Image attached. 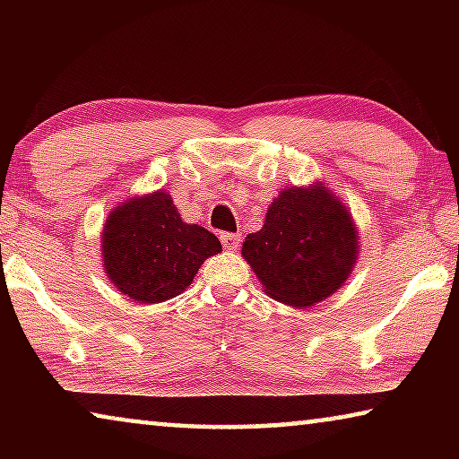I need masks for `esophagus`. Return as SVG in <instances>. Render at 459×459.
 Returning <instances> with one entry per match:
<instances>
[{
    "label": "esophagus",
    "instance_id": "1",
    "mask_svg": "<svg viewBox=\"0 0 459 459\" xmlns=\"http://www.w3.org/2000/svg\"><path fill=\"white\" fill-rule=\"evenodd\" d=\"M219 238H221L222 247L229 248V251H235V248H237L238 243H240V237H238V235H232V232H221Z\"/></svg>",
    "mask_w": 459,
    "mask_h": 459
}]
</instances>
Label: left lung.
Wrapping results in <instances>:
<instances>
[{"label": "left lung", "mask_w": 459, "mask_h": 459, "mask_svg": "<svg viewBox=\"0 0 459 459\" xmlns=\"http://www.w3.org/2000/svg\"><path fill=\"white\" fill-rule=\"evenodd\" d=\"M359 248L352 212L328 186L312 182L277 194L261 230L247 235L240 255L269 298L304 309L346 283Z\"/></svg>", "instance_id": "8db88e82"}]
</instances>
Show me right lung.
Instances as JSON below:
<instances>
[{"label": "right lung", "instance_id": "right-lung-1", "mask_svg": "<svg viewBox=\"0 0 459 459\" xmlns=\"http://www.w3.org/2000/svg\"><path fill=\"white\" fill-rule=\"evenodd\" d=\"M221 240L188 224L161 188L131 196L108 212L100 232V259L107 277L137 304H161L186 291Z\"/></svg>", "mask_w": 459, "mask_h": 459}]
</instances>
